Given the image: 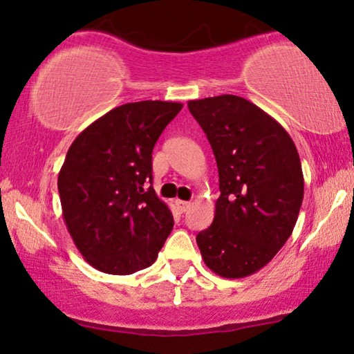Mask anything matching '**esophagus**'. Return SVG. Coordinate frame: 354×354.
<instances>
[{
	"mask_svg": "<svg viewBox=\"0 0 354 354\" xmlns=\"http://www.w3.org/2000/svg\"><path fill=\"white\" fill-rule=\"evenodd\" d=\"M176 206L178 207V211L185 212L188 207H190V201H183V200H176Z\"/></svg>",
	"mask_w": 354,
	"mask_h": 354,
	"instance_id": "esophagus-1",
	"label": "esophagus"
}]
</instances>
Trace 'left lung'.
<instances>
[{
  "label": "left lung",
  "mask_w": 354,
  "mask_h": 354,
  "mask_svg": "<svg viewBox=\"0 0 354 354\" xmlns=\"http://www.w3.org/2000/svg\"><path fill=\"white\" fill-rule=\"evenodd\" d=\"M188 109L214 153L221 190L198 248L214 274L246 277L279 253L297 224L304 195L297 147L277 120L241 96L188 101Z\"/></svg>",
  "instance_id": "left-lung-1"
}]
</instances>
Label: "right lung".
<instances>
[{"mask_svg": "<svg viewBox=\"0 0 354 354\" xmlns=\"http://www.w3.org/2000/svg\"><path fill=\"white\" fill-rule=\"evenodd\" d=\"M180 103L138 101L106 113L71 145L57 177L62 217L95 269L129 275L149 268L174 217L153 187L151 153Z\"/></svg>", "mask_w": 354, "mask_h": 354, "instance_id": "right-lung-1", "label": "right lung"}]
</instances>
